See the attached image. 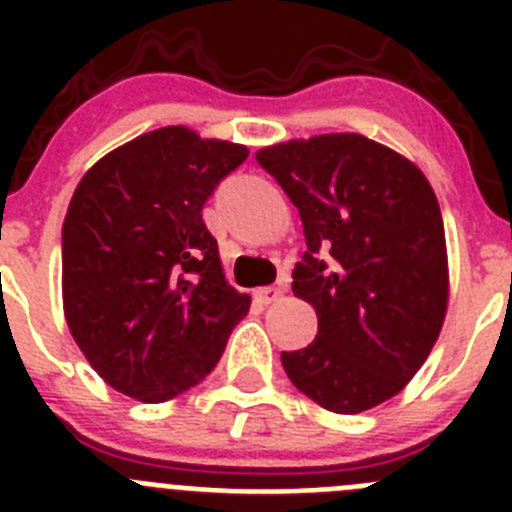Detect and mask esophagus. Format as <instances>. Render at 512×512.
Here are the masks:
<instances>
[{
  "mask_svg": "<svg viewBox=\"0 0 512 512\" xmlns=\"http://www.w3.org/2000/svg\"><path fill=\"white\" fill-rule=\"evenodd\" d=\"M253 297L261 302V305H271V302H277L282 297V289L279 287H259L253 292Z\"/></svg>",
  "mask_w": 512,
  "mask_h": 512,
  "instance_id": "obj_1",
  "label": "esophagus"
}]
</instances>
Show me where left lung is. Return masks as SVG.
<instances>
[{
	"label": "left lung",
	"instance_id": "1",
	"mask_svg": "<svg viewBox=\"0 0 512 512\" xmlns=\"http://www.w3.org/2000/svg\"><path fill=\"white\" fill-rule=\"evenodd\" d=\"M256 161L300 210L307 253L292 289L318 312L315 341L282 351L284 372L325 410L377 408L415 377L446 318L436 192L413 161L359 133L287 140Z\"/></svg>",
	"mask_w": 512,
	"mask_h": 512
}]
</instances>
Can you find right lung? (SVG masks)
I'll return each mask as SVG.
<instances>
[{"mask_svg":"<svg viewBox=\"0 0 512 512\" xmlns=\"http://www.w3.org/2000/svg\"><path fill=\"white\" fill-rule=\"evenodd\" d=\"M248 148L169 125L102 156L63 220V312L94 372L166 402L215 369L251 297L225 282L202 207Z\"/></svg>","mask_w":512,"mask_h":512,"instance_id":"1","label":"right lung"}]
</instances>
